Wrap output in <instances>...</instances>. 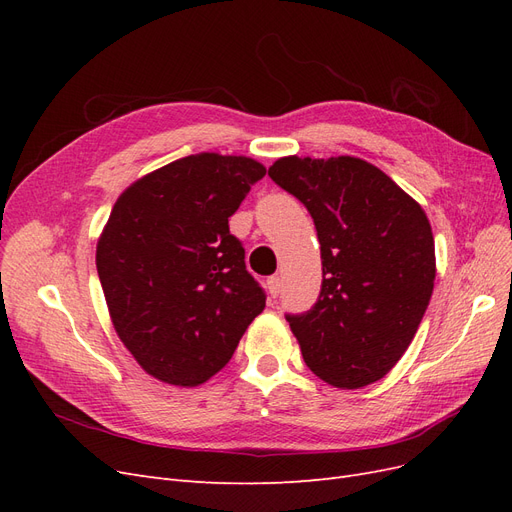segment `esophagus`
Masks as SVG:
<instances>
[{
	"label": "esophagus",
	"mask_w": 512,
	"mask_h": 512,
	"mask_svg": "<svg viewBox=\"0 0 512 512\" xmlns=\"http://www.w3.org/2000/svg\"><path fill=\"white\" fill-rule=\"evenodd\" d=\"M267 290H269V294H271L273 299L277 297V294H280V290H282L280 275H271V277H269V280H267Z\"/></svg>",
	"instance_id": "1"
}]
</instances>
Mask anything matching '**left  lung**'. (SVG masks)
Returning a JSON list of instances; mask_svg holds the SVG:
<instances>
[{
  "label": "left lung",
  "instance_id": "obj_1",
  "mask_svg": "<svg viewBox=\"0 0 512 512\" xmlns=\"http://www.w3.org/2000/svg\"><path fill=\"white\" fill-rule=\"evenodd\" d=\"M269 177L314 218L322 288L288 314L307 367L337 389L384 378L429 305L436 247L423 207L361 158H280Z\"/></svg>",
  "mask_w": 512,
  "mask_h": 512
}]
</instances>
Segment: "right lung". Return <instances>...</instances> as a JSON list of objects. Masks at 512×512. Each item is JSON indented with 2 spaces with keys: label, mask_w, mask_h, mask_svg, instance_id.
I'll return each mask as SVG.
<instances>
[{
  "label": "right lung",
  "mask_w": 512,
  "mask_h": 512,
  "mask_svg": "<svg viewBox=\"0 0 512 512\" xmlns=\"http://www.w3.org/2000/svg\"><path fill=\"white\" fill-rule=\"evenodd\" d=\"M267 168L196 153L134 181L111 211L96 267L119 339L149 376L198 386L230 361L265 290L228 218Z\"/></svg>",
  "instance_id": "1"
}]
</instances>
